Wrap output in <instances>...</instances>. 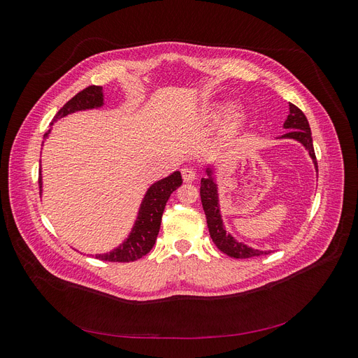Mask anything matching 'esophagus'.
Returning a JSON list of instances; mask_svg holds the SVG:
<instances>
[{"instance_id": "obj_1", "label": "esophagus", "mask_w": 358, "mask_h": 358, "mask_svg": "<svg viewBox=\"0 0 358 358\" xmlns=\"http://www.w3.org/2000/svg\"><path fill=\"white\" fill-rule=\"evenodd\" d=\"M180 173H182V178H183V180H185V182L196 180L197 173H196V170H194L192 167H183L180 170Z\"/></svg>"}]
</instances>
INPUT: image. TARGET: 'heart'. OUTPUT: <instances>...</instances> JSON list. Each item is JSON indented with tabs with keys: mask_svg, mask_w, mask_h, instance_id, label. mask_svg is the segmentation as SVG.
<instances>
[{
	"mask_svg": "<svg viewBox=\"0 0 358 358\" xmlns=\"http://www.w3.org/2000/svg\"><path fill=\"white\" fill-rule=\"evenodd\" d=\"M222 112H224V109H218V110H215V112L212 113V116H213V117H216L218 115H221ZM233 129H234V127H233Z\"/></svg>",
	"mask_w": 358,
	"mask_h": 358,
	"instance_id": "1",
	"label": "heart"
}]
</instances>
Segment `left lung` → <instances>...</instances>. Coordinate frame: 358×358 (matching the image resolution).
Here are the masks:
<instances>
[{
	"instance_id": "1",
	"label": "left lung",
	"mask_w": 358,
	"mask_h": 358,
	"mask_svg": "<svg viewBox=\"0 0 358 358\" xmlns=\"http://www.w3.org/2000/svg\"><path fill=\"white\" fill-rule=\"evenodd\" d=\"M284 127L288 128L289 131L284 134L282 137L287 138H294L300 142L303 146L308 149L310 158L315 162V167L318 171L317 164V157L315 150H313V142H312V134H310V127L308 119L297 106L289 104V115L287 116V121L284 122ZM208 178L201 179V187H200V197L203 210L206 213V222H208L209 234L212 237V242L216 245L221 252L227 254L231 258H252L258 255H266L267 251H258V249L248 248L243 243L236 242L231 236L225 233L222 229V221L220 215V206H218V192H216V185L213 179L210 178V170H208Z\"/></svg>"
}]
</instances>
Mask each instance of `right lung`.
Returning a JSON list of instances; mask_svg holds the SVG:
<instances>
[{"instance_id":"1","label":"right lung","mask_w":358,"mask_h":358,"mask_svg":"<svg viewBox=\"0 0 358 358\" xmlns=\"http://www.w3.org/2000/svg\"><path fill=\"white\" fill-rule=\"evenodd\" d=\"M101 90H103L101 86L91 85L88 88L78 92L70 101L64 104L62 109L55 115V119H53V121H57L58 117H62L76 110H86V109H94V107H100L103 104ZM46 137H48V133L45 134V138ZM180 185H182L180 171H175L173 175L154 183V185L150 187L146 192L133 233L129 234L128 239L121 246L116 248L115 251L109 254L96 255V258L101 259V262L129 263L145 257L155 245L157 236L159 233L162 212H164L166 203L170 197V194L175 189H178V187ZM38 187L41 191V176H38Z\"/></svg>"}]
</instances>
